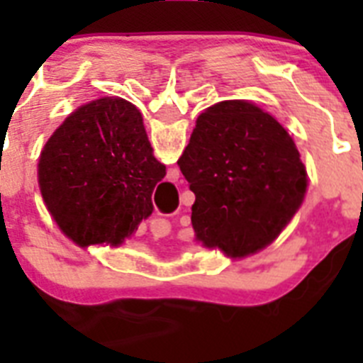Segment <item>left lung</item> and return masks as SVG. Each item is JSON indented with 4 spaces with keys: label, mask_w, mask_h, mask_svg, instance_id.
<instances>
[{
    "label": "left lung",
    "mask_w": 363,
    "mask_h": 363,
    "mask_svg": "<svg viewBox=\"0 0 363 363\" xmlns=\"http://www.w3.org/2000/svg\"><path fill=\"white\" fill-rule=\"evenodd\" d=\"M178 165L196 196V240L233 258L277 240L307 191L293 138L271 114L240 99L201 112Z\"/></svg>",
    "instance_id": "1"
}]
</instances>
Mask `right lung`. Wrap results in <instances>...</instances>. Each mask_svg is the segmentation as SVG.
Here are the masks:
<instances>
[{"label":"right lung","instance_id":"add662e5","mask_svg":"<svg viewBox=\"0 0 363 363\" xmlns=\"http://www.w3.org/2000/svg\"><path fill=\"white\" fill-rule=\"evenodd\" d=\"M165 176L143 118L121 98L82 105L49 138L38 163L45 205L78 245H120L152 213Z\"/></svg>","mask_w":363,"mask_h":363}]
</instances>
